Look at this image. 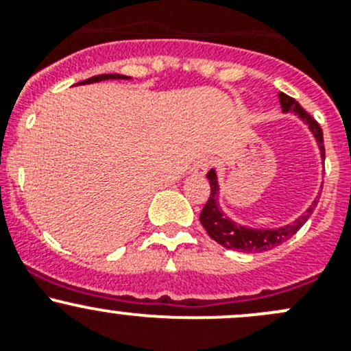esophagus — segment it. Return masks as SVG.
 Listing matches in <instances>:
<instances>
[{"label": "esophagus", "instance_id": "esophagus-1", "mask_svg": "<svg viewBox=\"0 0 351 351\" xmlns=\"http://www.w3.org/2000/svg\"><path fill=\"white\" fill-rule=\"evenodd\" d=\"M210 167H211V162L208 160V158H199V160L194 164L193 172L196 176H204L208 171H210Z\"/></svg>", "mask_w": 351, "mask_h": 351}]
</instances>
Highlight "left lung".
<instances>
[{
  "mask_svg": "<svg viewBox=\"0 0 351 351\" xmlns=\"http://www.w3.org/2000/svg\"><path fill=\"white\" fill-rule=\"evenodd\" d=\"M280 104H282L283 112H292L298 114L305 123L308 124L311 131L314 133L315 140H317L319 150H321V157L324 158V138H322V130L319 126L317 121L304 110V107L297 102V100L289 97L287 93H280ZM208 180H210V197H208L206 204L203 206L199 215V221L204 227V230L208 232L213 241H217L218 244L223 245L227 249H234V251H242V252H263L269 251V249L276 247V245L283 244V242L289 241L290 237H293L298 230H300L302 225L308 220V217L314 211L317 199L314 201L311 208L305 211L302 217H298L293 223L285 225V227L280 228H249L242 227V225L234 223L228 217H225L223 211L218 206V182H217V174L211 169L206 174Z\"/></svg>",
  "mask_w": 351,
  "mask_h": 351,
  "instance_id": "8db88e82",
  "label": "left lung"
}]
</instances>
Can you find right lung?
Segmentation results:
<instances>
[{
	"label": "right lung",
	"instance_id": "obj_1",
	"mask_svg": "<svg viewBox=\"0 0 351 351\" xmlns=\"http://www.w3.org/2000/svg\"><path fill=\"white\" fill-rule=\"evenodd\" d=\"M124 80V78H128V76H124V75H117V73H109V75H97V76H92V78H88V80H83V82H80V83H95V82H102V80Z\"/></svg>",
	"mask_w": 351,
	"mask_h": 351
}]
</instances>
